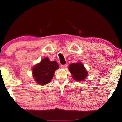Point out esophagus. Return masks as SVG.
<instances>
[{"label": "esophagus", "instance_id": "34e87169", "mask_svg": "<svg viewBox=\"0 0 122 122\" xmlns=\"http://www.w3.org/2000/svg\"><path fill=\"white\" fill-rule=\"evenodd\" d=\"M60 67L61 68H67V64H66V65H61L60 66Z\"/></svg>", "mask_w": 122, "mask_h": 122}]
</instances>
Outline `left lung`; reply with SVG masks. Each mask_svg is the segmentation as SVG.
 <instances>
[{
	"instance_id": "left-lung-1",
	"label": "left lung",
	"mask_w": 122,
	"mask_h": 122,
	"mask_svg": "<svg viewBox=\"0 0 122 122\" xmlns=\"http://www.w3.org/2000/svg\"><path fill=\"white\" fill-rule=\"evenodd\" d=\"M69 71L72 77L76 81H83L88 75V72L81 62L73 63L69 66Z\"/></svg>"
}]
</instances>
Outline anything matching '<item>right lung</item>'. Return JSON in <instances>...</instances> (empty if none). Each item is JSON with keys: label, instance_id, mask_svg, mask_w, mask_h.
<instances>
[{"label": "right lung", "instance_id": "1", "mask_svg": "<svg viewBox=\"0 0 122 122\" xmlns=\"http://www.w3.org/2000/svg\"><path fill=\"white\" fill-rule=\"evenodd\" d=\"M59 68L56 61H51L48 57H45L33 68V76L37 83L44 86L51 81Z\"/></svg>", "mask_w": 122, "mask_h": 122}]
</instances>
